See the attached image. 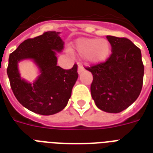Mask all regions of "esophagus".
<instances>
[{
    "instance_id": "obj_1",
    "label": "esophagus",
    "mask_w": 153,
    "mask_h": 153,
    "mask_svg": "<svg viewBox=\"0 0 153 153\" xmlns=\"http://www.w3.org/2000/svg\"><path fill=\"white\" fill-rule=\"evenodd\" d=\"M83 70H84V67H82V66L80 63H79V67H78V73H79V74H80V73H81V72Z\"/></svg>"
}]
</instances>
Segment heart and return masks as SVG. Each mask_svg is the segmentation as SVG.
<instances>
[{"label":"heart","mask_w":153,"mask_h":153,"mask_svg":"<svg viewBox=\"0 0 153 153\" xmlns=\"http://www.w3.org/2000/svg\"><path fill=\"white\" fill-rule=\"evenodd\" d=\"M73 51L90 62L104 61L110 52V44L105 39L79 38L73 44Z\"/></svg>","instance_id":"heart-1"}]
</instances>
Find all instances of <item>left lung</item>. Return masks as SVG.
<instances>
[{"label":"left lung","instance_id":"1","mask_svg":"<svg viewBox=\"0 0 153 153\" xmlns=\"http://www.w3.org/2000/svg\"><path fill=\"white\" fill-rule=\"evenodd\" d=\"M111 55L105 62L86 67L93 74L91 96L96 105L108 113H119L133 104L143 86L141 51L125 37L107 36Z\"/></svg>","mask_w":153,"mask_h":153}]
</instances>
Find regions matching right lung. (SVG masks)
Instances as JSON below:
<instances>
[{"label":"right lung","mask_w":153,"mask_h":153,"mask_svg":"<svg viewBox=\"0 0 153 153\" xmlns=\"http://www.w3.org/2000/svg\"><path fill=\"white\" fill-rule=\"evenodd\" d=\"M58 35L47 32L25 39L8 59L7 74L14 95L25 108L41 115L55 114L64 109L79 76L75 63L69 70L57 66L55 51L63 48ZM24 58H32L41 69L42 74L33 84L21 79L18 71V62Z\"/></svg>","instance_id":"1"}]
</instances>
